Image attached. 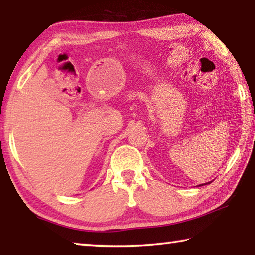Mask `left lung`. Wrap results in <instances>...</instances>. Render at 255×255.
Instances as JSON below:
<instances>
[{
    "mask_svg": "<svg viewBox=\"0 0 255 255\" xmlns=\"http://www.w3.org/2000/svg\"><path fill=\"white\" fill-rule=\"evenodd\" d=\"M209 183H210V182H208V183H206V184H209ZM200 185H201V184H200ZM202 185H204V184H202Z\"/></svg>",
    "mask_w": 255,
    "mask_h": 255,
    "instance_id": "1",
    "label": "left lung"
}]
</instances>
